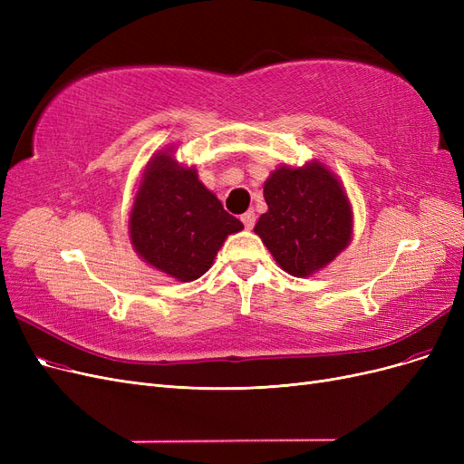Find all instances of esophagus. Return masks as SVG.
I'll list each match as a JSON object with an SVG mask.
<instances>
[{"instance_id": "obj_1", "label": "esophagus", "mask_w": 464, "mask_h": 464, "mask_svg": "<svg viewBox=\"0 0 464 464\" xmlns=\"http://www.w3.org/2000/svg\"><path fill=\"white\" fill-rule=\"evenodd\" d=\"M242 222H244V227L247 230L254 228L256 227V213H254V210H247V213H244L242 215Z\"/></svg>"}]
</instances>
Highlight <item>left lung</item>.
I'll list each match as a JSON object with an SVG mask.
<instances>
[{
  "label": "left lung",
  "instance_id": "left-lung-1",
  "mask_svg": "<svg viewBox=\"0 0 464 464\" xmlns=\"http://www.w3.org/2000/svg\"><path fill=\"white\" fill-rule=\"evenodd\" d=\"M263 195L269 208L254 232L288 275H315L353 242V205L339 176L321 160L275 168Z\"/></svg>",
  "mask_w": 464,
  "mask_h": 464
}]
</instances>
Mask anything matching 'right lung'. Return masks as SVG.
<instances>
[{"label": "right lung", "instance_id": "1", "mask_svg": "<svg viewBox=\"0 0 464 464\" xmlns=\"http://www.w3.org/2000/svg\"><path fill=\"white\" fill-rule=\"evenodd\" d=\"M174 150L176 145H166L145 164L128 234L135 254L152 269L191 283L213 266L224 240L244 224L201 184L195 166L176 160Z\"/></svg>", "mask_w": 464, "mask_h": 464}]
</instances>
